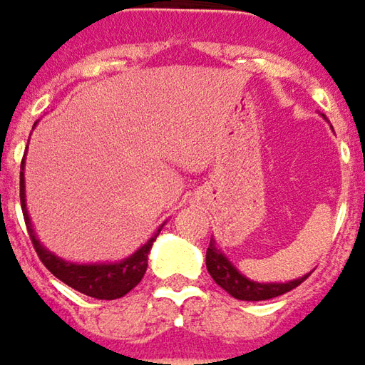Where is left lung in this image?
<instances>
[{
    "instance_id": "obj_1",
    "label": "left lung",
    "mask_w": 365,
    "mask_h": 365,
    "mask_svg": "<svg viewBox=\"0 0 365 365\" xmlns=\"http://www.w3.org/2000/svg\"><path fill=\"white\" fill-rule=\"evenodd\" d=\"M206 267L207 272L212 274V279L220 284L226 293H230L234 299H240V301H267V299H274V297L293 291L295 287H299L309 277V274H305V277L295 279V281H289V283L269 284L248 281L246 277H242L238 270L234 269L232 262L216 248L214 240L210 242L206 250Z\"/></svg>"
}]
</instances>
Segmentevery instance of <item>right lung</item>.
<instances>
[{"label":"right lung","instance_id":"add662e5","mask_svg":"<svg viewBox=\"0 0 365 365\" xmlns=\"http://www.w3.org/2000/svg\"><path fill=\"white\" fill-rule=\"evenodd\" d=\"M24 171L19 173V200H21V212H24V220L28 226V232L32 238V245L38 252V257L42 260L46 269L50 270L56 279L62 283L72 287L74 291H78L82 295L95 297V299H119V297L127 295L133 287L141 283L145 270H147V255L149 248L153 245V240L158 238L161 232L159 228L155 236L151 240H147L135 255L129 258L115 262V264H72L62 258L54 257L52 252H48L44 246L40 245V240L36 238L32 228V222L28 218V210H26V195H24Z\"/></svg>","mask_w":365,"mask_h":365}]
</instances>
